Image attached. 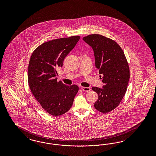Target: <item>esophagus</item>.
Listing matches in <instances>:
<instances>
[{"instance_id":"esophagus-1","label":"esophagus","mask_w":156,"mask_h":156,"mask_svg":"<svg viewBox=\"0 0 156 156\" xmlns=\"http://www.w3.org/2000/svg\"><path fill=\"white\" fill-rule=\"evenodd\" d=\"M82 90H83V91H90V87H81Z\"/></svg>"}]
</instances>
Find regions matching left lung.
I'll use <instances>...</instances> for the list:
<instances>
[{
	"label": "left lung",
	"instance_id": "1",
	"mask_svg": "<svg viewBox=\"0 0 156 156\" xmlns=\"http://www.w3.org/2000/svg\"><path fill=\"white\" fill-rule=\"evenodd\" d=\"M83 40L92 47L95 65L99 70L102 88L92 87L98 95L94 108L107 113L117 108L127 90L130 71L124 52L114 41L99 34H91Z\"/></svg>",
	"mask_w": 156,
	"mask_h": 156
}]
</instances>
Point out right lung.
<instances>
[{"label":"right lung","instance_id":"1","mask_svg":"<svg viewBox=\"0 0 156 156\" xmlns=\"http://www.w3.org/2000/svg\"><path fill=\"white\" fill-rule=\"evenodd\" d=\"M80 36L54 39L43 43L33 52L28 67L29 87L43 109L53 116L71 108L79 87L57 81V70L75 47Z\"/></svg>","mask_w":156,"mask_h":156}]
</instances>
